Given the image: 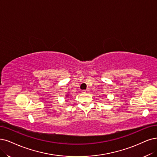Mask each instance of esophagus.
Masks as SVG:
<instances>
[{
  "label": "esophagus",
  "mask_w": 157,
  "mask_h": 157,
  "mask_svg": "<svg viewBox=\"0 0 157 157\" xmlns=\"http://www.w3.org/2000/svg\"><path fill=\"white\" fill-rule=\"evenodd\" d=\"M90 91V89H87L86 90H82V92H88Z\"/></svg>",
  "instance_id": "1"
}]
</instances>
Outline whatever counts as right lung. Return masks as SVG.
<instances>
[{"mask_svg": "<svg viewBox=\"0 0 157 157\" xmlns=\"http://www.w3.org/2000/svg\"><path fill=\"white\" fill-rule=\"evenodd\" d=\"M68 95H67V96H66V97H68Z\"/></svg>", "mask_w": 157, "mask_h": 157, "instance_id": "obj_1", "label": "right lung"}]
</instances>
